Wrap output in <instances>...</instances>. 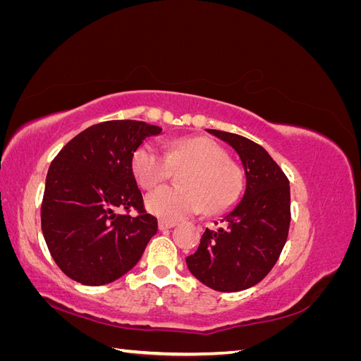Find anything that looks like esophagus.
Listing matches in <instances>:
<instances>
[{
    "label": "esophagus",
    "mask_w": 361,
    "mask_h": 361,
    "mask_svg": "<svg viewBox=\"0 0 361 361\" xmlns=\"http://www.w3.org/2000/svg\"><path fill=\"white\" fill-rule=\"evenodd\" d=\"M176 221H170V220H159L158 226H159V231H167V228H171L176 226Z\"/></svg>",
    "instance_id": "34e87169"
}]
</instances>
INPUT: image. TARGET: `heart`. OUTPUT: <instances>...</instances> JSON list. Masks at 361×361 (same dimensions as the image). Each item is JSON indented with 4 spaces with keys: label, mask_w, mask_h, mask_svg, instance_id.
<instances>
[{
    "label": "heart",
    "mask_w": 361,
    "mask_h": 361,
    "mask_svg": "<svg viewBox=\"0 0 361 361\" xmlns=\"http://www.w3.org/2000/svg\"><path fill=\"white\" fill-rule=\"evenodd\" d=\"M173 166H190L180 178L183 187H161L146 197L147 209L164 220H180L203 207L211 214L223 212L241 195V170L228 162L226 150L212 140H174L166 150L155 143H145L133 159L135 178L146 190L169 179Z\"/></svg>",
    "instance_id": "b5f03b06"
}]
</instances>
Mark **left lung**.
Here are the masks:
<instances>
[{"label": "left lung", "instance_id": "obj_1", "mask_svg": "<svg viewBox=\"0 0 361 361\" xmlns=\"http://www.w3.org/2000/svg\"><path fill=\"white\" fill-rule=\"evenodd\" d=\"M235 149L243 162L245 190L223 216V227L202 236L187 257L191 274L218 292L244 290L264 279L286 244L290 224V188L286 174L268 152L238 134L206 129Z\"/></svg>", "mask_w": 361, "mask_h": 361}]
</instances>
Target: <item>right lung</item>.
Returning <instances> with one entry per match:
<instances>
[{"instance_id":"right-lung-1","label":"right lung","mask_w":361,"mask_h":361,"mask_svg":"<svg viewBox=\"0 0 361 361\" xmlns=\"http://www.w3.org/2000/svg\"><path fill=\"white\" fill-rule=\"evenodd\" d=\"M162 129L138 120L87 128L51 162L42 202V232L52 259L72 280L102 286L133 269L158 221L143 209L133 159ZM134 207L138 217L118 214Z\"/></svg>"}]
</instances>
